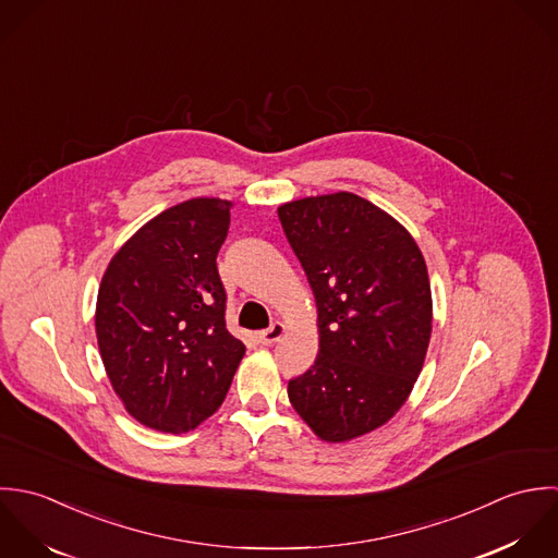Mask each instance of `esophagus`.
I'll return each instance as SVG.
<instances>
[{"instance_id": "esophagus-1", "label": "esophagus", "mask_w": 558, "mask_h": 558, "mask_svg": "<svg viewBox=\"0 0 558 558\" xmlns=\"http://www.w3.org/2000/svg\"><path fill=\"white\" fill-rule=\"evenodd\" d=\"M284 332H287L284 324L276 322L271 328H267V330L258 332V335H256V340H258L260 344H274V342H278V340L284 336Z\"/></svg>"}]
</instances>
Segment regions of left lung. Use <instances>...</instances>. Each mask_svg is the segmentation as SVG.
I'll return each mask as SVG.
<instances>
[{"mask_svg":"<svg viewBox=\"0 0 558 558\" xmlns=\"http://www.w3.org/2000/svg\"><path fill=\"white\" fill-rule=\"evenodd\" d=\"M317 302L315 366L289 401L330 445L384 427L408 401L432 340L427 263L410 230L349 192L278 207Z\"/></svg>","mask_w":558,"mask_h":558,"instance_id":"left-lung-1","label":"left lung"}]
</instances>
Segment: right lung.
<instances>
[{"mask_svg": "<svg viewBox=\"0 0 558 558\" xmlns=\"http://www.w3.org/2000/svg\"><path fill=\"white\" fill-rule=\"evenodd\" d=\"M232 203L192 198L131 234L99 284L95 330L126 414L163 434L214 416L245 344L223 324L218 252Z\"/></svg>", "mask_w": 558, "mask_h": 558, "instance_id": "add662e5", "label": "right lung"}]
</instances>
